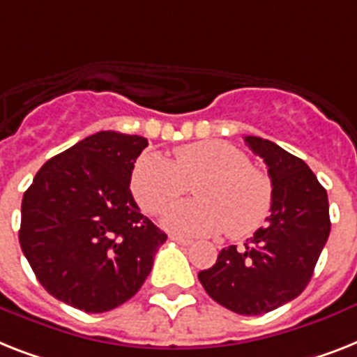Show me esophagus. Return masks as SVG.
Wrapping results in <instances>:
<instances>
[{
  "mask_svg": "<svg viewBox=\"0 0 357 357\" xmlns=\"http://www.w3.org/2000/svg\"><path fill=\"white\" fill-rule=\"evenodd\" d=\"M170 240H174V242H176V244H179V245H190V244H192V240L183 238V236H170Z\"/></svg>",
  "mask_w": 357,
  "mask_h": 357,
  "instance_id": "obj_1",
  "label": "esophagus"
}]
</instances>
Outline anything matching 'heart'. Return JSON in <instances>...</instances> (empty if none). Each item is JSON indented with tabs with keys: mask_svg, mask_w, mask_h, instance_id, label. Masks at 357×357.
I'll use <instances>...</instances> for the list:
<instances>
[{
	"mask_svg": "<svg viewBox=\"0 0 357 357\" xmlns=\"http://www.w3.org/2000/svg\"><path fill=\"white\" fill-rule=\"evenodd\" d=\"M198 199L170 207L163 225L181 236H211L225 231L245 238L259 231L273 205L268 174L249 165L244 152L224 141H199L174 152V163L150 152L133 165L130 187L139 207L158 214L181 198L188 185Z\"/></svg>",
	"mask_w": 357,
	"mask_h": 357,
	"instance_id": "b5f03b06",
	"label": "heart"
}]
</instances>
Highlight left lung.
Returning <instances> with one entry per match:
<instances>
[{
    "label": "left lung",
    "instance_id": "left-lung-1",
    "mask_svg": "<svg viewBox=\"0 0 357 357\" xmlns=\"http://www.w3.org/2000/svg\"><path fill=\"white\" fill-rule=\"evenodd\" d=\"M244 141L268 165L271 213L244 248L222 249L198 279L234 314L260 315L294 301L308 286L330 234L328 196L303 159L268 139L248 135Z\"/></svg>",
    "mask_w": 357,
    "mask_h": 357
}]
</instances>
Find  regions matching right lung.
I'll return each instance as SVG.
<instances>
[{
    "mask_svg": "<svg viewBox=\"0 0 357 357\" xmlns=\"http://www.w3.org/2000/svg\"><path fill=\"white\" fill-rule=\"evenodd\" d=\"M146 146L141 135L97 132L49 159L25 190L20 245L54 299L102 314L132 299L152 271L167 234L130 192Z\"/></svg>",
    "mask_w": 357,
    "mask_h": 357,
    "instance_id": "add662e5",
    "label": "right lung"
}]
</instances>
